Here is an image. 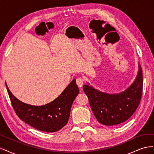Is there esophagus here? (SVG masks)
<instances>
[{
    "label": "esophagus",
    "instance_id": "34e87169",
    "mask_svg": "<svg viewBox=\"0 0 154 154\" xmlns=\"http://www.w3.org/2000/svg\"><path fill=\"white\" fill-rule=\"evenodd\" d=\"M76 83L79 87H82L84 84V80L82 78H78L76 80Z\"/></svg>",
    "mask_w": 154,
    "mask_h": 154
}]
</instances>
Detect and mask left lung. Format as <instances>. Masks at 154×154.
Masks as SVG:
<instances>
[{
    "label": "left lung",
    "instance_id": "8db88e82",
    "mask_svg": "<svg viewBox=\"0 0 154 154\" xmlns=\"http://www.w3.org/2000/svg\"><path fill=\"white\" fill-rule=\"evenodd\" d=\"M83 89L97 122L107 125H119L128 119L141 101L143 91V72L139 63L136 80L127 89L119 94H110L84 85Z\"/></svg>",
    "mask_w": 154,
    "mask_h": 154
}]
</instances>
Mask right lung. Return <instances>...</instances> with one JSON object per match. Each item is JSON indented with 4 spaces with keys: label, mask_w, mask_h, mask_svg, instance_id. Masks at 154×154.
<instances>
[{
    "label": "right lung",
    "mask_w": 154,
    "mask_h": 154,
    "mask_svg": "<svg viewBox=\"0 0 154 154\" xmlns=\"http://www.w3.org/2000/svg\"><path fill=\"white\" fill-rule=\"evenodd\" d=\"M6 86L18 118L33 128L46 132L58 131L67 123L71 106L79 93L74 79L57 98L42 106H33L18 100L9 90L6 83Z\"/></svg>",
    "instance_id": "add662e5"
}]
</instances>
